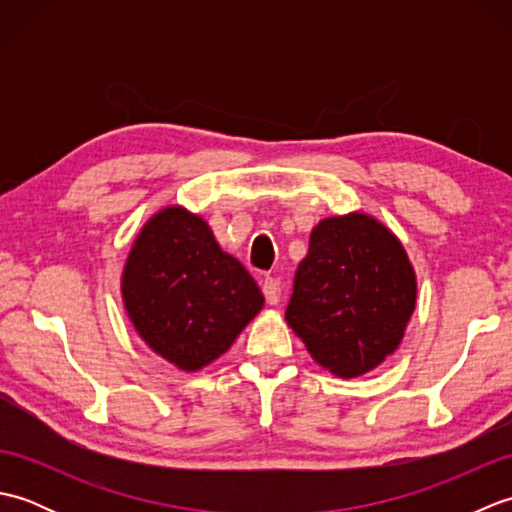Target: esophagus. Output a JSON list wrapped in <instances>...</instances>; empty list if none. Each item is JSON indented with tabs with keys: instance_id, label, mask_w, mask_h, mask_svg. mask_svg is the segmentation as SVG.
I'll use <instances>...</instances> for the list:
<instances>
[{
	"instance_id": "esophagus-1",
	"label": "esophagus",
	"mask_w": 512,
	"mask_h": 512,
	"mask_svg": "<svg viewBox=\"0 0 512 512\" xmlns=\"http://www.w3.org/2000/svg\"><path fill=\"white\" fill-rule=\"evenodd\" d=\"M262 290L264 297L270 303V306H277L281 299V281L277 277H264L262 279Z\"/></svg>"
}]
</instances>
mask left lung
<instances>
[{
	"mask_svg": "<svg viewBox=\"0 0 512 512\" xmlns=\"http://www.w3.org/2000/svg\"><path fill=\"white\" fill-rule=\"evenodd\" d=\"M416 306V275L398 239L363 213L328 217L310 235L286 321L319 365L361 376L396 350Z\"/></svg>",
	"mask_w": 512,
	"mask_h": 512,
	"instance_id": "1",
	"label": "left lung"
}]
</instances>
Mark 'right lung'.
Masks as SVG:
<instances>
[{
  "label": "right lung",
  "instance_id": "1",
  "mask_svg": "<svg viewBox=\"0 0 512 512\" xmlns=\"http://www.w3.org/2000/svg\"><path fill=\"white\" fill-rule=\"evenodd\" d=\"M123 301L151 350L187 372L222 356L264 306L248 270L217 246L202 217L180 206L151 217L138 235Z\"/></svg>",
  "mask_w": 512,
  "mask_h": 512
}]
</instances>
